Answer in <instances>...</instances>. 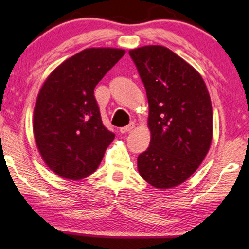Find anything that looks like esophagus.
I'll return each mask as SVG.
<instances>
[{"label":"esophagus","instance_id":"1","mask_svg":"<svg viewBox=\"0 0 249 249\" xmlns=\"http://www.w3.org/2000/svg\"><path fill=\"white\" fill-rule=\"evenodd\" d=\"M134 122H130V124H128V125H125V127H122V128H120V133H127V132H130V131H132L133 130V128H134Z\"/></svg>","mask_w":249,"mask_h":249}]
</instances>
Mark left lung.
Returning <instances> with one entry per match:
<instances>
[{
	"label": "left lung",
	"mask_w": 249,
	"mask_h": 249,
	"mask_svg": "<svg viewBox=\"0 0 249 249\" xmlns=\"http://www.w3.org/2000/svg\"><path fill=\"white\" fill-rule=\"evenodd\" d=\"M148 97L151 140L138 171L161 190L185 182L204 160L213 137V111L202 76L161 45L129 51Z\"/></svg>",
	"instance_id": "8db88e82"
}]
</instances>
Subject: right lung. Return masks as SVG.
Returning <instances> with one entry per match:
<instances>
[{
	"mask_svg": "<svg viewBox=\"0 0 249 249\" xmlns=\"http://www.w3.org/2000/svg\"><path fill=\"white\" fill-rule=\"evenodd\" d=\"M124 54L120 48H86L44 81L33 132L44 162L59 177L78 181L95 172L115 139L101 120L93 89Z\"/></svg>",
	"mask_w": 249,
	"mask_h": 249,
	"instance_id": "obj_1",
	"label": "right lung"
}]
</instances>
